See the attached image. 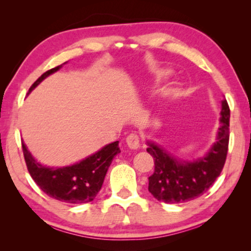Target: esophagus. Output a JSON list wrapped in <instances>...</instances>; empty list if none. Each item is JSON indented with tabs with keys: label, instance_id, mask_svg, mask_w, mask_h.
<instances>
[{
	"label": "esophagus",
	"instance_id": "1",
	"mask_svg": "<svg viewBox=\"0 0 251 251\" xmlns=\"http://www.w3.org/2000/svg\"><path fill=\"white\" fill-rule=\"evenodd\" d=\"M126 143H127V146H128V148H130V149L135 150L140 147V136L137 135L136 133L129 134V135L126 137Z\"/></svg>",
	"mask_w": 251,
	"mask_h": 251
}]
</instances>
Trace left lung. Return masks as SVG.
<instances>
[{
    "label": "left lung",
    "instance_id": "left-lung-1",
    "mask_svg": "<svg viewBox=\"0 0 251 251\" xmlns=\"http://www.w3.org/2000/svg\"><path fill=\"white\" fill-rule=\"evenodd\" d=\"M221 127L217 141L203 158L183 161L152 142L147 151L153 157L154 172L149 177V191L166 203H181L202 196L213 185L224 167L230 139V108L222 101Z\"/></svg>",
    "mask_w": 251,
    "mask_h": 251
}]
</instances>
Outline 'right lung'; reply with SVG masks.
I'll return each mask as SVG.
<instances>
[{
	"label": "right lung",
	"instance_id": "right-lung-1",
	"mask_svg": "<svg viewBox=\"0 0 251 251\" xmlns=\"http://www.w3.org/2000/svg\"><path fill=\"white\" fill-rule=\"evenodd\" d=\"M61 66L45 72L28 92H31ZM118 141L102 148L86 159L61 168L45 167L37 162L23 142V152L31 178L49 197L62 202L86 203L94 199L103 184L104 176L116 154L121 152Z\"/></svg>",
	"mask_w": 251,
	"mask_h": 251
}]
</instances>
